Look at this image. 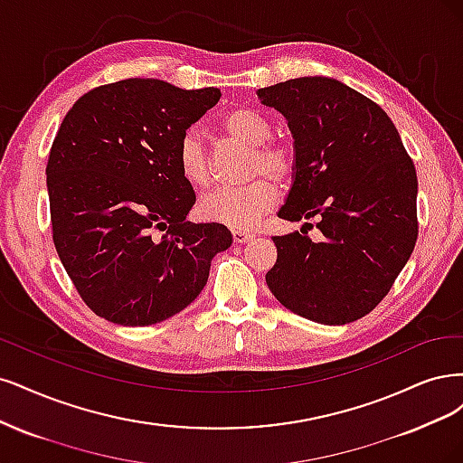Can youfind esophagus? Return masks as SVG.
Listing matches in <instances>:
<instances>
[{
	"label": "esophagus",
	"mask_w": 463,
	"mask_h": 463,
	"mask_svg": "<svg viewBox=\"0 0 463 463\" xmlns=\"http://www.w3.org/2000/svg\"><path fill=\"white\" fill-rule=\"evenodd\" d=\"M232 238H234V242H238V244H242V242H248V241H251V238H253V234H251V232H248V231H241V229H234V231H232Z\"/></svg>",
	"instance_id": "esophagus-1"
}]
</instances>
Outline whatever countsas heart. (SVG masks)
I'll return each mask as SVG.
<instances>
[{
    "mask_svg": "<svg viewBox=\"0 0 463 463\" xmlns=\"http://www.w3.org/2000/svg\"><path fill=\"white\" fill-rule=\"evenodd\" d=\"M221 128L231 138L253 147L251 181L241 188H217L200 200L203 219L231 229H251L279 202L277 183H288L296 173V152L287 142L271 140L273 125L261 111L234 108L221 118ZM176 165L184 181L196 188L212 183V167L196 130H186L176 146ZM272 178L269 179V176Z\"/></svg>",
    "mask_w": 463,
    "mask_h": 463,
    "instance_id": "heart-1",
    "label": "heart"
}]
</instances>
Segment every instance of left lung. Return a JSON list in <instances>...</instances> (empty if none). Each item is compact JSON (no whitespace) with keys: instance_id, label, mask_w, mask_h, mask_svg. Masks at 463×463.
I'll return each mask as SVG.
<instances>
[{"instance_id":"8db88e82","label":"left lung","mask_w":463,"mask_h":463,"mask_svg":"<svg viewBox=\"0 0 463 463\" xmlns=\"http://www.w3.org/2000/svg\"><path fill=\"white\" fill-rule=\"evenodd\" d=\"M258 96L287 117L294 138V183L279 217H317L323 232V242L304 231L273 236L267 287L309 321L362 319L389 294L417 241L413 161L391 117L335 79H292Z\"/></svg>"}]
</instances>
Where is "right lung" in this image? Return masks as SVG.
I'll return each mask as SVG.
<instances>
[{
  "label": "right lung",
  "instance_id": "add662e5",
  "mask_svg": "<svg viewBox=\"0 0 463 463\" xmlns=\"http://www.w3.org/2000/svg\"><path fill=\"white\" fill-rule=\"evenodd\" d=\"M219 98L217 88L125 79L94 88L65 115L46 167L52 232L96 316L125 326L173 317L232 244L225 225L186 221L196 194L176 165L178 140Z\"/></svg>",
  "mask_w": 463,
  "mask_h": 463
}]
</instances>
